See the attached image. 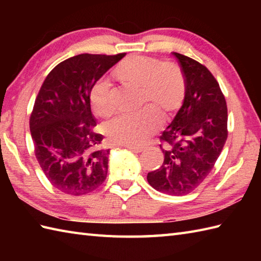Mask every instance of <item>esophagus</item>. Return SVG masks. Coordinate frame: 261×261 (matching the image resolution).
Returning a JSON list of instances; mask_svg holds the SVG:
<instances>
[{"label":"esophagus","instance_id":"34e87169","mask_svg":"<svg viewBox=\"0 0 261 261\" xmlns=\"http://www.w3.org/2000/svg\"><path fill=\"white\" fill-rule=\"evenodd\" d=\"M126 148L130 149V150L134 152H141L143 149H145V147L142 146H126Z\"/></svg>","mask_w":261,"mask_h":261}]
</instances>
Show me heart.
<instances>
[{
    "mask_svg": "<svg viewBox=\"0 0 261 261\" xmlns=\"http://www.w3.org/2000/svg\"><path fill=\"white\" fill-rule=\"evenodd\" d=\"M116 80L124 85L139 87L141 105L146 108L131 115H121L105 125V135L116 145L140 146L162 124L160 114L166 120L178 110L185 97V80L180 68L174 63L140 56H130L113 70ZM92 108L99 118H109L114 112L112 86L107 79L97 81L90 93Z\"/></svg>",
    "mask_w": 261,
    "mask_h": 261,
    "instance_id": "heart-1",
    "label": "heart"
}]
</instances>
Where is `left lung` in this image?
<instances>
[{
  "mask_svg": "<svg viewBox=\"0 0 261 261\" xmlns=\"http://www.w3.org/2000/svg\"><path fill=\"white\" fill-rule=\"evenodd\" d=\"M185 97L173 122L160 137L162 167L147 175L154 190L181 196L191 193L214 167L228 138V109L219 83L196 60L178 53Z\"/></svg>",
  "mask_w": 261,
  "mask_h": 261,
  "instance_id": "8db88e82",
  "label": "left lung"
}]
</instances>
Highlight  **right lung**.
<instances>
[{
	"label": "right lung",
	"instance_id": "add662e5",
	"mask_svg": "<svg viewBox=\"0 0 261 261\" xmlns=\"http://www.w3.org/2000/svg\"><path fill=\"white\" fill-rule=\"evenodd\" d=\"M125 56L82 54L58 64L46 77L30 116L35 153L48 180L69 195H84L107 178L110 149L94 131L90 93Z\"/></svg>",
	"mask_w": 261,
	"mask_h": 261
}]
</instances>
